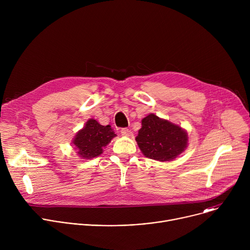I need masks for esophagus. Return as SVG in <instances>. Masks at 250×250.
Segmentation results:
<instances>
[{
    "instance_id": "esophagus-1",
    "label": "esophagus",
    "mask_w": 250,
    "mask_h": 250,
    "mask_svg": "<svg viewBox=\"0 0 250 250\" xmlns=\"http://www.w3.org/2000/svg\"><path fill=\"white\" fill-rule=\"evenodd\" d=\"M121 133L124 136H130V135H132V131L130 129H128L127 127H123L121 129Z\"/></svg>"
}]
</instances>
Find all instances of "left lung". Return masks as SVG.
Returning a JSON list of instances; mask_svg holds the SVG:
<instances>
[{
	"mask_svg": "<svg viewBox=\"0 0 250 250\" xmlns=\"http://www.w3.org/2000/svg\"><path fill=\"white\" fill-rule=\"evenodd\" d=\"M135 140L146 157L170 161L182 153L188 145L187 132L179 125L150 114L141 122Z\"/></svg>",
	"mask_w": 250,
	"mask_h": 250,
	"instance_id": "left-lung-1",
	"label": "left lung"
}]
</instances>
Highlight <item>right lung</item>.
Returning a JSON list of instances; mask_svg holds the SVG:
<instances>
[{
	"label": "right lung",
	"mask_w": 250,
	"mask_h": 250,
	"mask_svg": "<svg viewBox=\"0 0 250 250\" xmlns=\"http://www.w3.org/2000/svg\"><path fill=\"white\" fill-rule=\"evenodd\" d=\"M116 133L111 125H102L96 120H89L86 125L75 136L73 144L78 148V154L83 158H94L103 152Z\"/></svg>",
	"instance_id": "1"
}]
</instances>
